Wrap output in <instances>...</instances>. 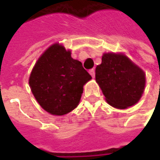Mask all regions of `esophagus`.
Segmentation results:
<instances>
[{
    "instance_id": "1",
    "label": "esophagus",
    "mask_w": 160,
    "mask_h": 160,
    "mask_svg": "<svg viewBox=\"0 0 160 160\" xmlns=\"http://www.w3.org/2000/svg\"><path fill=\"white\" fill-rule=\"evenodd\" d=\"M89 73L91 74L92 77H95V69H94V68H92V69L89 71Z\"/></svg>"
}]
</instances>
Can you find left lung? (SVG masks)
I'll return each instance as SVG.
<instances>
[{
	"label": "left lung",
	"instance_id": "obj_1",
	"mask_svg": "<svg viewBox=\"0 0 160 160\" xmlns=\"http://www.w3.org/2000/svg\"><path fill=\"white\" fill-rule=\"evenodd\" d=\"M95 79L108 103L117 108L134 105L144 91V72L124 54L104 53Z\"/></svg>",
	"mask_w": 160,
	"mask_h": 160
}]
</instances>
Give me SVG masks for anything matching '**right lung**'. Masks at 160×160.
Instances as JSON below:
<instances>
[{
    "mask_svg": "<svg viewBox=\"0 0 160 160\" xmlns=\"http://www.w3.org/2000/svg\"><path fill=\"white\" fill-rule=\"evenodd\" d=\"M92 79L80 61L58 43L48 48L34 65L29 85L37 102L52 115L62 116L77 107L83 86Z\"/></svg>",
    "mask_w": 160,
    "mask_h": 160,
    "instance_id": "right-lung-1",
    "label": "right lung"
}]
</instances>
